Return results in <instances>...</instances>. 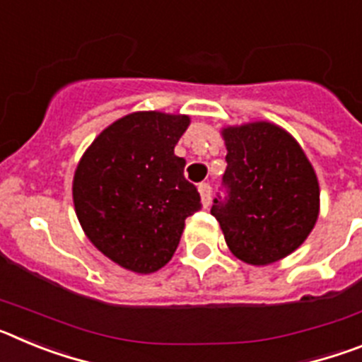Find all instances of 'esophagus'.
Listing matches in <instances>:
<instances>
[{"label":"esophagus","mask_w":362,"mask_h":362,"mask_svg":"<svg viewBox=\"0 0 362 362\" xmlns=\"http://www.w3.org/2000/svg\"><path fill=\"white\" fill-rule=\"evenodd\" d=\"M199 194H201V201H203V206L204 209H209L210 201H212V187H210L209 183H201Z\"/></svg>","instance_id":"obj_1"}]
</instances>
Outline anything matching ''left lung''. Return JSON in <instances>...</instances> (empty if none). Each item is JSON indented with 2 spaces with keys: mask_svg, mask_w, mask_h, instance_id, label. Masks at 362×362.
Wrapping results in <instances>:
<instances>
[{
  "mask_svg": "<svg viewBox=\"0 0 362 362\" xmlns=\"http://www.w3.org/2000/svg\"><path fill=\"white\" fill-rule=\"evenodd\" d=\"M223 137L225 196L210 212L235 257L255 267L276 263L303 245L317 221L315 172L299 143L267 121L230 127Z\"/></svg>",
  "mask_w": 362,
  "mask_h": 362,
  "instance_id": "8db88e82",
  "label": "left lung"
}]
</instances>
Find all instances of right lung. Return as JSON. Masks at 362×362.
<instances>
[{"instance_id": "obj_1", "label": "right lung", "mask_w": 362, "mask_h": 362, "mask_svg": "<svg viewBox=\"0 0 362 362\" xmlns=\"http://www.w3.org/2000/svg\"><path fill=\"white\" fill-rule=\"evenodd\" d=\"M188 116L134 112L99 134L74 175V206L86 238L127 270L152 274L174 255L185 219L201 209L174 153Z\"/></svg>"}]
</instances>
